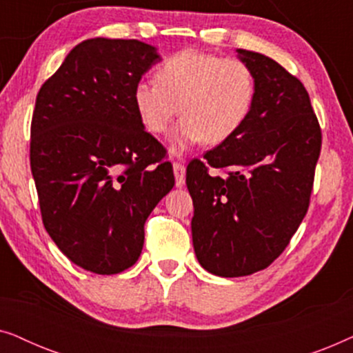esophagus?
Here are the masks:
<instances>
[{
	"label": "esophagus",
	"instance_id": "esophagus-1",
	"mask_svg": "<svg viewBox=\"0 0 353 353\" xmlns=\"http://www.w3.org/2000/svg\"><path fill=\"white\" fill-rule=\"evenodd\" d=\"M173 173H175V185L181 188L186 183V167L183 162L173 163Z\"/></svg>",
	"mask_w": 353,
	"mask_h": 353
}]
</instances>
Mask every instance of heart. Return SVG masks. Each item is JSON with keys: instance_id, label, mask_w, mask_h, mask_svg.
<instances>
[{"instance_id": "obj_1", "label": "heart", "mask_w": 353, "mask_h": 353, "mask_svg": "<svg viewBox=\"0 0 353 353\" xmlns=\"http://www.w3.org/2000/svg\"><path fill=\"white\" fill-rule=\"evenodd\" d=\"M156 80H139L133 105L139 122L152 134H163L178 115L181 122L170 138L172 151L191 144H221L249 119L255 101V77L244 61L185 50L157 67Z\"/></svg>"}]
</instances>
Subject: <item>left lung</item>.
<instances>
[{"label": "left lung", "mask_w": 353, "mask_h": 353, "mask_svg": "<svg viewBox=\"0 0 353 353\" xmlns=\"http://www.w3.org/2000/svg\"><path fill=\"white\" fill-rule=\"evenodd\" d=\"M238 54L257 85L249 119L186 168L196 257L223 278L260 272L283 254L308 210L321 151V128L302 81L260 52Z\"/></svg>", "instance_id": "obj_1"}]
</instances>
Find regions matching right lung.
Returning <instances> with one entry per match:
<instances>
[{
    "mask_svg": "<svg viewBox=\"0 0 353 353\" xmlns=\"http://www.w3.org/2000/svg\"><path fill=\"white\" fill-rule=\"evenodd\" d=\"M159 61L143 41L91 38L37 94L30 167L43 225L67 259L96 274L134 265L149 214L175 185L165 148L133 105L134 85Z\"/></svg>",
    "mask_w": 353,
    "mask_h": 353,
    "instance_id": "add662e5",
    "label": "right lung"
}]
</instances>
